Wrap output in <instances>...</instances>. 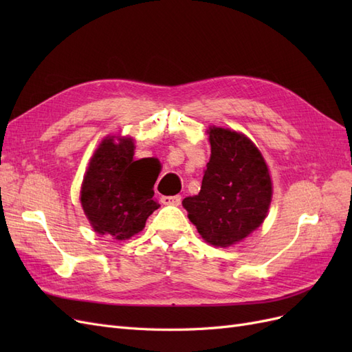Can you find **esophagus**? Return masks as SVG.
<instances>
[{"instance_id":"34e87169","label":"esophagus","mask_w":352,"mask_h":352,"mask_svg":"<svg viewBox=\"0 0 352 352\" xmlns=\"http://www.w3.org/2000/svg\"><path fill=\"white\" fill-rule=\"evenodd\" d=\"M162 202L167 206H179L182 202V197L173 195V197H162Z\"/></svg>"}]
</instances>
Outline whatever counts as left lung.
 Listing matches in <instances>:
<instances>
[{
  "instance_id": "obj_1",
  "label": "left lung",
  "mask_w": 352,
  "mask_h": 352,
  "mask_svg": "<svg viewBox=\"0 0 352 352\" xmlns=\"http://www.w3.org/2000/svg\"><path fill=\"white\" fill-rule=\"evenodd\" d=\"M211 157L198 195L182 201L199 235L216 247L247 238L267 216L272 201L269 168L247 136L210 129Z\"/></svg>"
}]
</instances>
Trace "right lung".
Masks as SVG:
<instances>
[{"instance_id":"obj_1","label":"right lung","mask_w":352,"mask_h":352,"mask_svg":"<svg viewBox=\"0 0 352 352\" xmlns=\"http://www.w3.org/2000/svg\"><path fill=\"white\" fill-rule=\"evenodd\" d=\"M133 142L104 140L85 175L80 202L95 232L129 239L160 206L153 199L158 170L151 158L133 160Z\"/></svg>"}]
</instances>
